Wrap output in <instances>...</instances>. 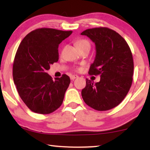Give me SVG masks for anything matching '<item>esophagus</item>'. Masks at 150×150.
Returning <instances> with one entry per match:
<instances>
[{"label":"esophagus","mask_w":150,"mask_h":150,"mask_svg":"<svg viewBox=\"0 0 150 150\" xmlns=\"http://www.w3.org/2000/svg\"><path fill=\"white\" fill-rule=\"evenodd\" d=\"M78 78H79V76H78L77 75H71V76H70V79L71 80H74V79H78Z\"/></svg>","instance_id":"obj_1"}]
</instances>
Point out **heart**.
<instances>
[{"label":"heart","mask_w":150,"mask_h":150,"mask_svg":"<svg viewBox=\"0 0 150 150\" xmlns=\"http://www.w3.org/2000/svg\"><path fill=\"white\" fill-rule=\"evenodd\" d=\"M76 45H77L78 48H81V47H83V46H90V43L87 40H85V39H81V40H79L76 42ZM76 70L81 71L82 68L81 67H79V68L76 69Z\"/></svg>","instance_id":"1"}]
</instances>
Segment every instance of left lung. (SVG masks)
<instances>
[{
  "mask_svg": "<svg viewBox=\"0 0 150 150\" xmlns=\"http://www.w3.org/2000/svg\"><path fill=\"white\" fill-rule=\"evenodd\" d=\"M81 35H87L96 44V58L89 74L100 75L98 83L86 79L82 97L93 109L110 110L122 102L132 85L134 71L132 52L126 40L110 28H89Z\"/></svg>",
  "mask_w": 150,
  "mask_h": 150,
  "instance_id": "left-lung-1",
  "label": "left lung"
}]
</instances>
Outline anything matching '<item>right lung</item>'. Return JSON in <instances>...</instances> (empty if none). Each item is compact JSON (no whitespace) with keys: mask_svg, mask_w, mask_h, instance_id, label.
<instances>
[{"mask_svg":"<svg viewBox=\"0 0 150 150\" xmlns=\"http://www.w3.org/2000/svg\"><path fill=\"white\" fill-rule=\"evenodd\" d=\"M71 33V30L38 28L26 35L18 47L13 79L20 97L33 112L51 113L63 103L70 79L63 74L53 81L46 71L58 61L59 45Z\"/></svg>","mask_w":150,"mask_h":150,"instance_id":"1","label":"right lung"}]
</instances>
